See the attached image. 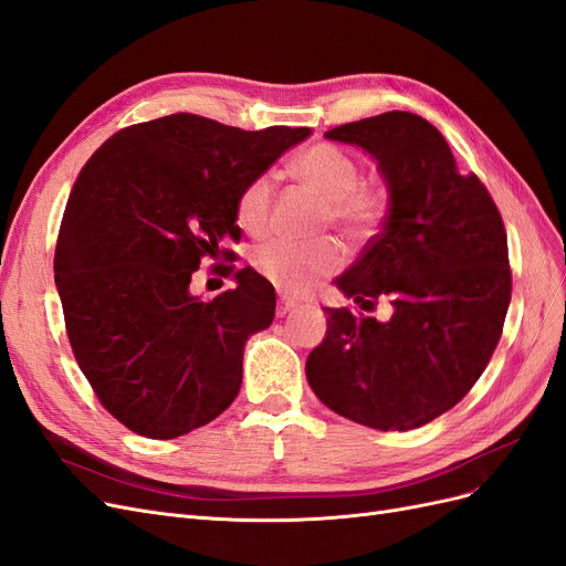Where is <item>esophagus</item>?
<instances>
[{"label":"esophagus","mask_w":566,"mask_h":566,"mask_svg":"<svg viewBox=\"0 0 566 566\" xmlns=\"http://www.w3.org/2000/svg\"><path fill=\"white\" fill-rule=\"evenodd\" d=\"M297 306V302L293 300V297H285V295H281V300H279V310H276V314L279 316H285L287 312H293Z\"/></svg>","instance_id":"esophagus-1"}]
</instances>
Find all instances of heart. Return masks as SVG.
Returning <instances> with one entry per match:
<instances>
[{
	"label": "heart",
	"mask_w": 566,
	"mask_h": 566,
	"mask_svg": "<svg viewBox=\"0 0 566 566\" xmlns=\"http://www.w3.org/2000/svg\"><path fill=\"white\" fill-rule=\"evenodd\" d=\"M290 172L321 200V224H331L356 243L368 241L380 231L391 205L389 186L380 179H358L361 165L349 153L333 144H316L302 153ZM271 202V179L266 175L250 179L235 198L238 227L250 235H264ZM250 262L273 287L287 295H302L339 269L342 252L328 238L310 243L271 241L256 248Z\"/></svg>",
	"instance_id": "b5f03b06"
}]
</instances>
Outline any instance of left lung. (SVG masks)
<instances>
[{
  "label": "left lung",
  "mask_w": 566,
  "mask_h": 566,
  "mask_svg": "<svg viewBox=\"0 0 566 566\" xmlns=\"http://www.w3.org/2000/svg\"><path fill=\"white\" fill-rule=\"evenodd\" d=\"M378 160L391 205L382 231L335 281L361 310L328 312L306 380L335 413L373 430H416L451 410L484 373L512 295L507 235L476 175H462L441 132L391 111L325 132Z\"/></svg>",
  "instance_id": "1"
}]
</instances>
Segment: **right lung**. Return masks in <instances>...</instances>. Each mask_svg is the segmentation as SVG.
Returning a JSON list of instances; mask_svg holds the SVG:
<instances>
[{
  "instance_id": "1",
  "label": "right lung",
  "mask_w": 566,
  "mask_h": 566,
  "mask_svg": "<svg viewBox=\"0 0 566 566\" xmlns=\"http://www.w3.org/2000/svg\"><path fill=\"white\" fill-rule=\"evenodd\" d=\"M310 134L175 113L119 129L82 167L54 279L80 370L132 432L188 434L241 391L245 342L276 314L273 285L250 266L208 302L188 285L202 256L233 262L219 243L241 241L238 193Z\"/></svg>"
}]
</instances>
